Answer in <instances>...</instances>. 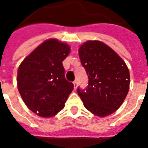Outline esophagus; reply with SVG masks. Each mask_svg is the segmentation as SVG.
<instances>
[{
    "mask_svg": "<svg viewBox=\"0 0 148 148\" xmlns=\"http://www.w3.org/2000/svg\"><path fill=\"white\" fill-rule=\"evenodd\" d=\"M73 84H74V90H76L77 87V81H74V82H73Z\"/></svg>",
    "mask_w": 148,
    "mask_h": 148,
    "instance_id": "esophagus-1",
    "label": "esophagus"
}]
</instances>
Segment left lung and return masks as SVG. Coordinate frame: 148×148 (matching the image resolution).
Wrapping results in <instances>:
<instances>
[{"mask_svg":"<svg viewBox=\"0 0 148 148\" xmlns=\"http://www.w3.org/2000/svg\"><path fill=\"white\" fill-rule=\"evenodd\" d=\"M78 53L89 79L85 90L77 89L84 106L101 117L114 113L130 88V72L126 63L100 40L84 42L79 47Z\"/></svg>","mask_w":148,"mask_h":148,"instance_id":"left-lung-1","label":"left lung"}]
</instances>
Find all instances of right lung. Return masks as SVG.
<instances>
[{
  "label": "right lung",
  "instance_id": "add662e5",
  "mask_svg": "<svg viewBox=\"0 0 148 148\" xmlns=\"http://www.w3.org/2000/svg\"><path fill=\"white\" fill-rule=\"evenodd\" d=\"M71 52L67 43L50 38L41 43L21 63L17 84L24 103L41 117L55 116L64 108L74 89L65 79L62 61Z\"/></svg>",
  "mask_w": 148,
  "mask_h": 148
}]
</instances>
